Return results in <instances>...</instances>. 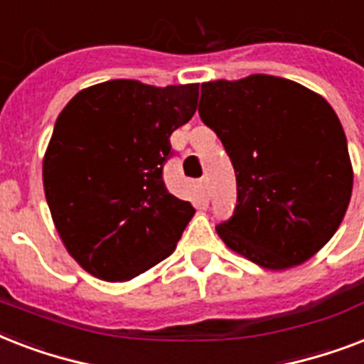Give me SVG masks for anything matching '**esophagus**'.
I'll list each match as a JSON object with an SVG mask.
<instances>
[{
	"instance_id": "obj_1",
	"label": "esophagus",
	"mask_w": 364,
	"mask_h": 364,
	"mask_svg": "<svg viewBox=\"0 0 364 364\" xmlns=\"http://www.w3.org/2000/svg\"><path fill=\"white\" fill-rule=\"evenodd\" d=\"M200 188H202V194H204V198L210 196V187H208V179H202L200 181Z\"/></svg>"
}]
</instances>
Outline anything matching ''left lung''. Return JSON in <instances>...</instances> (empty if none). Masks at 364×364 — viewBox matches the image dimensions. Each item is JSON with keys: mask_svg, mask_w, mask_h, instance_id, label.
I'll return each mask as SVG.
<instances>
[{"mask_svg": "<svg viewBox=\"0 0 364 364\" xmlns=\"http://www.w3.org/2000/svg\"><path fill=\"white\" fill-rule=\"evenodd\" d=\"M200 119L236 173L238 204L217 234L270 270L316 255L344 219L353 187L348 141L333 107L274 75L202 85Z\"/></svg>", "mask_w": 364, "mask_h": 364, "instance_id": "obj_1", "label": "left lung"}]
</instances>
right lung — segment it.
<instances>
[{
  "mask_svg": "<svg viewBox=\"0 0 364 364\" xmlns=\"http://www.w3.org/2000/svg\"><path fill=\"white\" fill-rule=\"evenodd\" d=\"M198 105V85L117 79L85 88L54 124L43 185L60 238L92 276L124 282L176 249L191 202L166 188L171 132Z\"/></svg>",
  "mask_w": 364,
  "mask_h": 364,
  "instance_id": "1",
  "label": "right lung"
}]
</instances>
